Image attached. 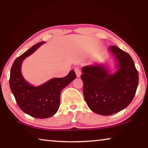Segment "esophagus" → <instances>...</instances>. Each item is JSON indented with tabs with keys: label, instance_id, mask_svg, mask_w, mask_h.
Masks as SVG:
<instances>
[{
	"label": "esophagus",
	"instance_id": "obj_1",
	"mask_svg": "<svg viewBox=\"0 0 148 148\" xmlns=\"http://www.w3.org/2000/svg\"><path fill=\"white\" fill-rule=\"evenodd\" d=\"M74 71H75V72H76L77 77H79L81 76V70L79 69V68H78V67L75 68Z\"/></svg>",
	"mask_w": 148,
	"mask_h": 148
}]
</instances>
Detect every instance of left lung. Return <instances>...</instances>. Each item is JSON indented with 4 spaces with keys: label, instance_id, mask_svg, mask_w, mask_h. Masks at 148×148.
<instances>
[{
    "label": "left lung",
    "instance_id": "obj_1",
    "mask_svg": "<svg viewBox=\"0 0 148 148\" xmlns=\"http://www.w3.org/2000/svg\"><path fill=\"white\" fill-rule=\"evenodd\" d=\"M109 49L118 60L116 72L109 74L101 65L86 66L81 76L87 105L95 113L105 116L121 111L132 102L139 81L130 55L114 45Z\"/></svg>",
    "mask_w": 148,
    "mask_h": 148
}]
</instances>
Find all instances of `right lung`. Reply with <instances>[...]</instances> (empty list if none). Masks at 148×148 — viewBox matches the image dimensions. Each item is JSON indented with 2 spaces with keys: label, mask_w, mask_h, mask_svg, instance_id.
Instances as JSON below:
<instances>
[{
  "label": "right lung",
  "mask_w": 148,
  "mask_h": 148,
  "mask_svg": "<svg viewBox=\"0 0 148 148\" xmlns=\"http://www.w3.org/2000/svg\"><path fill=\"white\" fill-rule=\"evenodd\" d=\"M44 41L35 45L18 57L12 66L9 84L16 103L25 113L37 119H47L57 112L60 105V94L63 88L76 78L74 70L64 78H52L43 85L34 87L23 79L21 64Z\"/></svg>",
  "instance_id": "obj_1"
}]
</instances>
